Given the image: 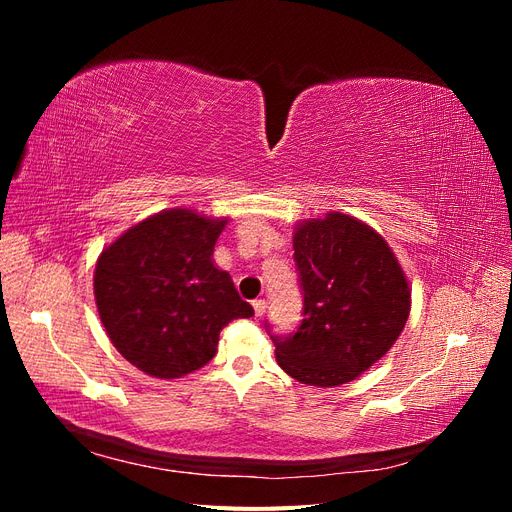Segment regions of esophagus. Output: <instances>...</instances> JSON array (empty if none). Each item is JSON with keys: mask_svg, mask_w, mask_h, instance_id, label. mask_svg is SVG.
I'll return each mask as SVG.
<instances>
[{"mask_svg": "<svg viewBox=\"0 0 512 512\" xmlns=\"http://www.w3.org/2000/svg\"><path fill=\"white\" fill-rule=\"evenodd\" d=\"M254 312H256V316H262L267 312V301L265 299H256L254 301Z\"/></svg>", "mask_w": 512, "mask_h": 512, "instance_id": "1", "label": "esophagus"}]
</instances>
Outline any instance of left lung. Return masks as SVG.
Segmentation results:
<instances>
[{
  "label": "left lung",
  "instance_id": "left-lung-1",
  "mask_svg": "<svg viewBox=\"0 0 512 512\" xmlns=\"http://www.w3.org/2000/svg\"><path fill=\"white\" fill-rule=\"evenodd\" d=\"M292 247L303 320L292 335H271L277 365L309 386L352 382L406 327V273L374 228L339 211L297 224Z\"/></svg>",
  "mask_w": 512,
  "mask_h": 512
}]
</instances>
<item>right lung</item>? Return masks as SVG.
<instances>
[{"instance_id": "add662e5", "label": "right lung", "mask_w": 512, "mask_h": 512, "mask_svg": "<svg viewBox=\"0 0 512 512\" xmlns=\"http://www.w3.org/2000/svg\"><path fill=\"white\" fill-rule=\"evenodd\" d=\"M226 218L166 209L106 247L94 294L108 339L126 361L153 378H181L218 352L230 320L250 318L230 275L213 265Z\"/></svg>"}]
</instances>
